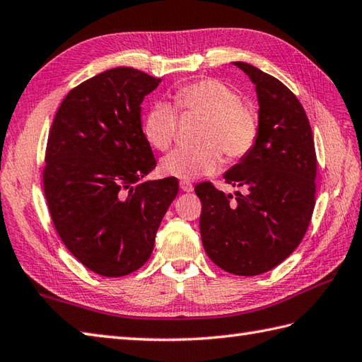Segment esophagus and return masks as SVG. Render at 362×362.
Listing matches in <instances>:
<instances>
[{"mask_svg":"<svg viewBox=\"0 0 362 362\" xmlns=\"http://www.w3.org/2000/svg\"><path fill=\"white\" fill-rule=\"evenodd\" d=\"M180 189L185 191V193H191V191H193V185H191V183L187 182V180H182L180 182Z\"/></svg>","mask_w":362,"mask_h":362,"instance_id":"1","label":"esophagus"}]
</instances>
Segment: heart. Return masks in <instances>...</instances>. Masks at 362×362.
I'll return each mask as SVG.
<instances>
[{
	"instance_id": "obj_1",
	"label": "heart",
	"mask_w": 362,
	"mask_h": 362,
	"mask_svg": "<svg viewBox=\"0 0 362 362\" xmlns=\"http://www.w3.org/2000/svg\"><path fill=\"white\" fill-rule=\"evenodd\" d=\"M175 104L183 112L205 115L197 134V146L171 151L161 160V173L179 180H194L211 175L221 168V152L228 160H238L253 148L258 138V117L244 105L241 96L218 79L194 81L175 91ZM177 130V110L158 99L143 119L146 140L158 151L171 146Z\"/></svg>"
}]
</instances>
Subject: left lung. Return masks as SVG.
Returning <instances> with one entry per match:
<instances>
[{"instance_id":"obj_1","label":"left lung","mask_w":362,"mask_h":362,"mask_svg":"<svg viewBox=\"0 0 362 362\" xmlns=\"http://www.w3.org/2000/svg\"><path fill=\"white\" fill-rule=\"evenodd\" d=\"M255 83L258 138L224 174L235 196L199 183L202 244L214 264L235 275H259L286 259L303 240L316 202V149L308 117L274 76L233 62Z\"/></svg>"}]
</instances>
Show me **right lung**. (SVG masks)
<instances>
[{"mask_svg": "<svg viewBox=\"0 0 362 362\" xmlns=\"http://www.w3.org/2000/svg\"><path fill=\"white\" fill-rule=\"evenodd\" d=\"M161 79L118 66L73 88L46 144L43 188L60 240L90 271L124 276L149 259L179 193L175 177L140 182L157 161L141 103Z\"/></svg>", "mask_w": 362, "mask_h": 362, "instance_id": "right-lung-1", "label": "right lung"}]
</instances>
